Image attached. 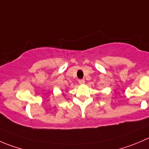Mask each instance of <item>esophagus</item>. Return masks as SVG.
Segmentation results:
<instances>
[{
  "instance_id": "34e87169",
  "label": "esophagus",
  "mask_w": 149,
  "mask_h": 149,
  "mask_svg": "<svg viewBox=\"0 0 149 149\" xmlns=\"http://www.w3.org/2000/svg\"><path fill=\"white\" fill-rule=\"evenodd\" d=\"M79 83L80 84H84L85 81L84 80V79H80V80H79Z\"/></svg>"
}]
</instances>
